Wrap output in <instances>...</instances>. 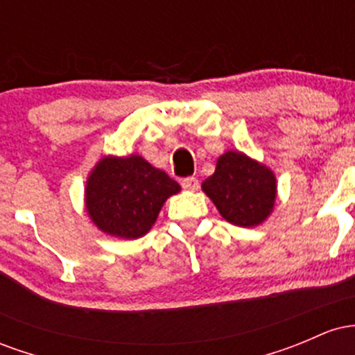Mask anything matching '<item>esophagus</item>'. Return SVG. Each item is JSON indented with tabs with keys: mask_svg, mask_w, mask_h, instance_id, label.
<instances>
[{
	"mask_svg": "<svg viewBox=\"0 0 355 355\" xmlns=\"http://www.w3.org/2000/svg\"><path fill=\"white\" fill-rule=\"evenodd\" d=\"M182 187L185 190H197L198 189V180L195 177H187L182 180Z\"/></svg>",
	"mask_w": 355,
	"mask_h": 355,
	"instance_id": "34e87169",
	"label": "esophagus"
}]
</instances>
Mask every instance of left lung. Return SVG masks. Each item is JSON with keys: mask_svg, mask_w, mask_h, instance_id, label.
<instances>
[{"mask_svg": "<svg viewBox=\"0 0 355 355\" xmlns=\"http://www.w3.org/2000/svg\"><path fill=\"white\" fill-rule=\"evenodd\" d=\"M202 189L227 222L255 227L267 218L275 202V177L243 153L227 152L218 158Z\"/></svg>", "mask_w": 355, "mask_h": 355, "instance_id": "8db88e82", "label": "left lung"}]
</instances>
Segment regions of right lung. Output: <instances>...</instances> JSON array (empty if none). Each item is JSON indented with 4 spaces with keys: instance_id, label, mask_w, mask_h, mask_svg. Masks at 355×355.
<instances>
[{
    "instance_id": "right-lung-1",
    "label": "right lung",
    "mask_w": 355,
    "mask_h": 355,
    "mask_svg": "<svg viewBox=\"0 0 355 355\" xmlns=\"http://www.w3.org/2000/svg\"><path fill=\"white\" fill-rule=\"evenodd\" d=\"M180 185L138 155L103 158L87 182V210L105 234L138 239Z\"/></svg>"
}]
</instances>
